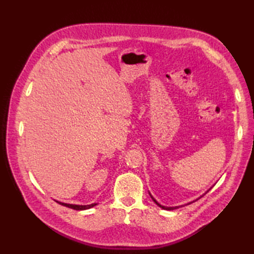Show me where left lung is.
<instances>
[{
	"mask_svg": "<svg viewBox=\"0 0 254 254\" xmlns=\"http://www.w3.org/2000/svg\"><path fill=\"white\" fill-rule=\"evenodd\" d=\"M150 196H152V195H150ZM152 198H153V201L156 203V204H157L158 205V206L159 207H161V208H164V209H168V210H171V209H176V208H178V207H179V206H175V207H167V206H164V205H161V204H159L157 201H156V199L152 196Z\"/></svg>",
	"mask_w": 254,
	"mask_h": 254,
	"instance_id": "left-lung-1",
	"label": "left lung"
}]
</instances>
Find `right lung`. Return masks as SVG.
<instances>
[{"mask_svg": "<svg viewBox=\"0 0 254 254\" xmlns=\"http://www.w3.org/2000/svg\"><path fill=\"white\" fill-rule=\"evenodd\" d=\"M59 204L63 205V206H66L68 208H73V209H76V210H84V209H88V208H91L94 207L95 205H97L96 203H93V204H89V205H75V204H67V203H62V202H59L57 201Z\"/></svg>", "mask_w": 254, "mask_h": 254, "instance_id": "right-lung-1", "label": "right lung"}]
</instances>
